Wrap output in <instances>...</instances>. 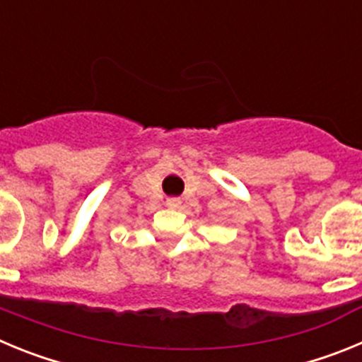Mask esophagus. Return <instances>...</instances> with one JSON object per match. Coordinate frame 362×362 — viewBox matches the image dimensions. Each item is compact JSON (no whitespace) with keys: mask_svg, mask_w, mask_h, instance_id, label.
I'll return each instance as SVG.
<instances>
[{"mask_svg":"<svg viewBox=\"0 0 362 362\" xmlns=\"http://www.w3.org/2000/svg\"><path fill=\"white\" fill-rule=\"evenodd\" d=\"M166 206H168V209H179V206H181V199H179V197H168V199H166Z\"/></svg>","mask_w":362,"mask_h":362,"instance_id":"obj_1","label":"esophagus"}]
</instances>
